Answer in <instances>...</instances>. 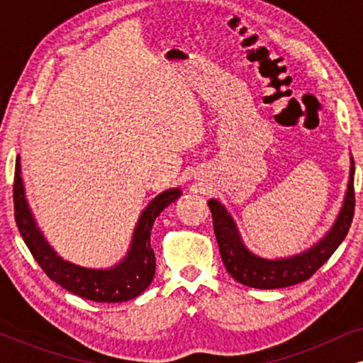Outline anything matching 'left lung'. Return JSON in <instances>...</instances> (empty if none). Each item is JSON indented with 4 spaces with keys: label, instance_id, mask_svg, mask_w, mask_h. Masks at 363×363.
Listing matches in <instances>:
<instances>
[{
    "label": "left lung",
    "instance_id": "8db88e82",
    "mask_svg": "<svg viewBox=\"0 0 363 363\" xmlns=\"http://www.w3.org/2000/svg\"><path fill=\"white\" fill-rule=\"evenodd\" d=\"M354 158L350 157V177L344 205L339 216L330 228V231L322 240L304 252L296 256L281 257V259H266L256 256L247 250L241 240L240 231L230 213L218 200H210L208 206L211 210L213 228L220 255L226 271L241 284L256 287V289H279L299 284L307 281L340 246L345 240L349 228L354 220L355 193H354Z\"/></svg>",
    "mask_w": 363,
    "mask_h": 363
}]
</instances>
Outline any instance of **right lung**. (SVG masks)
<instances>
[{
	"instance_id": "1",
	"label": "right lung",
	"mask_w": 363,
	"mask_h": 363,
	"mask_svg": "<svg viewBox=\"0 0 363 363\" xmlns=\"http://www.w3.org/2000/svg\"><path fill=\"white\" fill-rule=\"evenodd\" d=\"M182 190L170 188L160 193L148 203L142 211L133 231L130 250L125 257L108 269H89L72 262L64 261L44 240L31 210H29L26 193L21 178V163L16 157L14 167V220L24 242L41 269L49 279L57 282L64 289L82 299L94 302H125L140 296L150 286L155 276V252L150 246V233L155 218L165 208L180 198Z\"/></svg>"
}]
</instances>
